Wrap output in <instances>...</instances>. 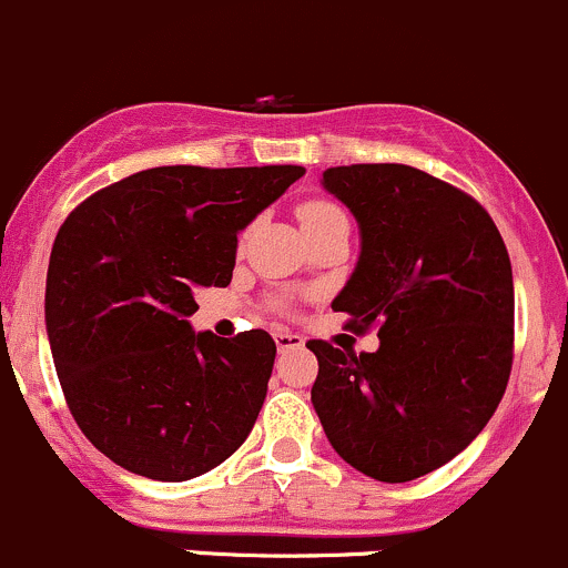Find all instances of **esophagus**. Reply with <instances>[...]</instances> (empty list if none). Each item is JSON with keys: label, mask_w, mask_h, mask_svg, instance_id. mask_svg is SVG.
I'll return each instance as SVG.
<instances>
[{"label": "esophagus", "mask_w": 568, "mask_h": 568, "mask_svg": "<svg viewBox=\"0 0 568 568\" xmlns=\"http://www.w3.org/2000/svg\"><path fill=\"white\" fill-rule=\"evenodd\" d=\"M273 338H276L278 353H286V349H301L303 344H306L301 333H292V331H276L273 333Z\"/></svg>", "instance_id": "obj_1"}]
</instances>
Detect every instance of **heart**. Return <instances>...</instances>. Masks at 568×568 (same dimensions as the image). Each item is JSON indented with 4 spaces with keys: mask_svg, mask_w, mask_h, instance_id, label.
I'll list each match as a JSON object with an SVG mask.
<instances>
[{
    "mask_svg": "<svg viewBox=\"0 0 568 568\" xmlns=\"http://www.w3.org/2000/svg\"><path fill=\"white\" fill-rule=\"evenodd\" d=\"M297 219H301L306 235H312V232L325 230V226L333 224V221L344 219V213L336 207V204L323 202V199H312V202H303L301 207H297Z\"/></svg>",
    "mask_w": 568,
    "mask_h": 568,
    "instance_id": "heart-1",
    "label": "heart"
}]
</instances>
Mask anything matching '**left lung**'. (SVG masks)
<instances>
[{"label": "left lung", "instance_id": "left-lung-1", "mask_svg": "<svg viewBox=\"0 0 568 568\" xmlns=\"http://www.w3.org/2000/svg\"><path fill=\"white\" fill-rule=\"evenodd\" d=\"M358 221L361 254L333 297L379 347L308 342L312 405L336 454L385 484L413 481L465 452L498 410L514 344V278L487 210L405 163L323 172Z\"/></svg>", "mask_w": 568, "mask_h": 568}]
</instances>
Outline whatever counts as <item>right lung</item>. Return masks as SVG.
<instances>
[{"label":"right lung","mask_w":568,"mask_h":568,"mask_svg":"<svg viewBox=\"0 0 568 568\" xmlns=\"http://www.w3.org/2000/svg\"><path fill=\"white\" fill-rule=\"evenodd\" d=\"M303 166H155L92 194L57 232L45 333L87 440L125 470L189 481L230 459L267 394L276 342L196 333L199 286L232 282L237 235Z\"/></svg>","instance_id":"obj_1"}]
</instances>
